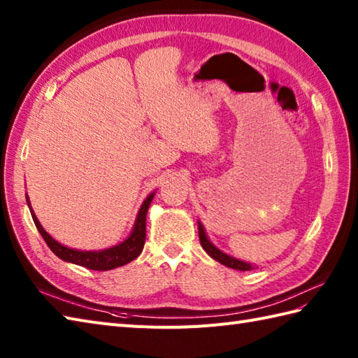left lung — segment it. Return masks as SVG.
I'll return each mask as SVG.
<instances>
[{
    "label": "left lung",
    "instance_id": "8db88e82",
    "mask_svg": "<svg viewBox=\"0 0 358 358\" xmlns=\"http://www.w3.org/2000/svg\"><path fill=\"white\" fill-rule=\"evenodd\" d=\"M199 235H200V243L203 249L206 250V252L214 258V260H217L218 263H222L224 266H227V268L231 269H237V271H250L254 269V266L250 263H246V262H241V260H237V258H234L231 255H227L224 252H222L218 248H215L212 243L209 241L206 232H204V227L201 223H199Z\"/></svg>",
    "mask_w": 358,
    "mask_h": 358
}]
</instances>
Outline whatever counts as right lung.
Segmentation results:
<instances>
[{"label":"right lung","mask_w":358,"mask_h":358,"mask_svg":"<svg viewBox=\"0 0 358 358\" xmlns=\"http://www.w3.org/2000/svg\"><path fill=\"white\" fill-rule=\"evenodd\" d=\"M154 195L155 194L152 192L148 196V199L144 200V203L141 204L131 235H129V237L124 241H121L120 245L108 248V249H103V250L71 249L67 246H63L62 243H58L57 240H53L50 235L43 229V226L40 224V222H38V218L34 214L32 208H30V203H29L27 196H26V200H27L30 214H32L34 223L36 226L38 232L41 234V237L44 238L45 243H48V246L50 248L53 254L62 258V260H64V262L85 266V268H87V269L110 271V269L120 268V266H123V264L131 263L132 260H135V258L141 254L143 246H144V240H146V215H148V209L150 206L152 199H154Z\"/></svg>","instance_id":"1"}]
</instances>
